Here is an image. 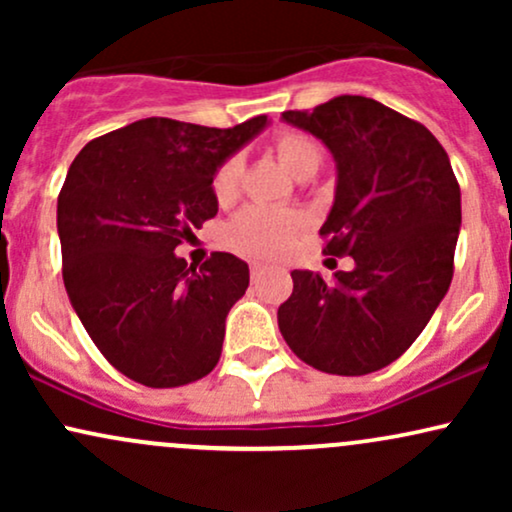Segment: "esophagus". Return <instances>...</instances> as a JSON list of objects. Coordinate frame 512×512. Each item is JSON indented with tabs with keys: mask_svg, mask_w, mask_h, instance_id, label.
<instances>
[{
	"mask_svg": "<svg viewBox=\"0 0 512 512\" xmlns=\"http://www.w3.org/2000/svg\"><path fill=\"white\" fill-rule=\"evenodd\" d=\"M262 272V264L260 262H252L250 264V274H252V279H257V274Z\"/></svg>",
	"mask_w": 512,
	"mask_h": 512,
	"instance_id": "obj_1",
	"label": "esophagus"
}]
</instances>
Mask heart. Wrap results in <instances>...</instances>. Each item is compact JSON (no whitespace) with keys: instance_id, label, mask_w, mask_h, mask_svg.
<instances>
[{"instance_id":"obj_1","label":"heart","mask_w":512,"mask_h":512,"mask_svg":"<svg viewBox=\"0 0 512 512\" xmlns=\"http://www.w3.org/2000/svg\"><path fill=\"white\" fill-rule=\"evenodd\" d=\"M272 149L279 161L298 178H310L317 168L322 166V144L313 134L303 129H279L272 137ZM245 161L240 154L223 158L219 168L211 175V195L221 207L236 202L243 185ZM305 228V219L296 211H279L267 207H248L228 223L226 240L233 250L243 252L257 260H269V257L281 255L293 238Z\"/></svg>"}]
</instances>
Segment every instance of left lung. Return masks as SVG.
<instances>
[{"label": "left lung", "mask_w": 512, "mask_h": 512, "mask_svg": "<svg viewBox=\"0 0 512 512\" xmlns=\"http://www.w3.org/2000/svg\"><path fill=\"white\" fill-rule=\"evenodd\" d=\"M281 117L332 151L337 192L322 252L356 267L332 281L293 269L279 330L322 373H373L414 344L450 289L460 185L438 139L373 98L337 96Z\"/></svg>", "instance_id": "1"}]
</instances>
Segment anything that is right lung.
I'll list each match as a JSON object with an SVG mask.
<instances>
[{
  "label": "right lung",
  "mask_w": 512,
  "mask_h": 512,
  "mask_svg": "<svg viewBox=\"0 0 512 512\" xmlns=\"http://www.w3.org/2000/svg\"><path fill=\"white\" fill-rule=\"evenodd\" d=\"M264 125L267 115L228 129L146 117L91 139L69 166L57 197L64 289L134 383L180 387L219 363L250 269L231 252L187 267L175 248L214 219L211 175Z\"/></svg>",
  "instance_id": "right-lung-1"
}]
</instances>
